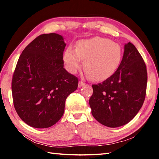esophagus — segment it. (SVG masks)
Here are the masks:
<instances>
[{
	"label": "esophagus",
	"mask_w": 159,
	"mask_h": 159,
	"mask_svg": "<svg viewBox=\"0 0 159 159\" xmlns=\"http://www.w3.org/2000/svg\"><path fill=\"white\" fill-rule=\"evenodd\" d=\"M83 85H85V83L83 82V81H82V80H80L79 83V87L80 88V87H82V86H83Z\"/></svg>",
	"instance_id": "obj_1"
}]
</instances>
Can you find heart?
<instances>
[{"label": "heart", "instance_id": "heart-1", "mask_svg": "<svg viewBox=\"0 0 159 159\" xmlns=\"http://www.w3.org/2000/svg\"><path fill=\"white\" fill-rule=\"evenodd\" d=\"M123 50L119 44L102 37L80 40L76 49L69 46L63 55L66 68L71 74H76L82 61L86 74L91 79L101 81L111 76L120 66Z\"/></svg>", "mask_w": 159, "mask_h": 159}]
</instances>
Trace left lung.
<instances>
[{
    "instance_id": "left-lung-1",
    "label": "left lung",
    "mask_w": 159,
    "mask_h": 159,
    "mask_svg": "<svg viewBox=\"0 0 159 159\" xmlns=\"http://www.w3.org/2000/svg\"><path fill=\"white\" fill-rule=\"evenodd\" d=\"M147 83L146 64L135 46L129 42L124 45L121 62L115 73L92 85L89 104L93 117L109 128L127 124L144 103Z\"/></svg>"
}]
</instances>
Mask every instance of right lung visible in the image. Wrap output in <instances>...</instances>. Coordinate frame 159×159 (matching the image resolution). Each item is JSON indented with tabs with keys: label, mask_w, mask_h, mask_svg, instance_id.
I'll use <instances>...</instances> for the list:
<instances>
[{
	"label": "right lung",
	"mask_w": 159,
	"mask_h": 159,
	"mask_svg": "<svg viewBox=\"0 0 159 159\" xmlns=\"http://www.w3.org/2000/svg\"><path fill=\"white\" fill-rule=\"evenodd\" d=\"M66 43L57 34H42L22 51L12 80L15 109L36 128L55 125L63 116L65 101L79 80L64 68Z\"/></svg>",
	"instance_id": "1"
}]
</instances>
